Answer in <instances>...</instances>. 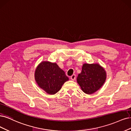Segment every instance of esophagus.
I'll return each mask as SVG.
<instances>
[{
	"instance_id": "obj_1",
	"label": "esophagus",
	"mask_w": 131,
	"mask_h": 131,
	"mask_svg": "<svg viewBox=\"0 0 131 131\" xmlns=\"http://www.w3.org/2000/svg\"><path fill=\"white\" fill-rule=\"evenodd\" d=\"M70 78H71V80H72V81H74V80H75V74L72 75L71 76Z\"/></svg>"
}]
</instances>
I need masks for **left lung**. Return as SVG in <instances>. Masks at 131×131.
<instances>
[{"label": "left lung", "mask_w": 131, "mask_h": 131, "mask_svg": "<svg viewBox=\"0 0 131 131\" xmlns=\"http://www.w3.org/2000/svg\"><path fill=\"white\" fill-rule=\"evenodd\" d=\"M106 77V72L99 64H84L77 81L84 93L92 94L102 87Z\"/></svg>", "instance_id": "8db88e82"}]
</instances>
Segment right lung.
Returning <instances> with one entry per match:
<instances>
[{
    "instance_id": "add662e5",
    "label": "right lung",
    "mask_w": 131,
    "mask_h": 131,
    "mask_svg": "<svg viewBox=\"0 0 131 131\" xmlns=\"http://www.w3.org/2000/svg\"><path fill=\"white\" fill-rule=\"evenodd\" d=\"M35 79L39 86L49 95L56 94L69 79L56 63L49 61H42L37 66Z\"/></svg>"
}]
</instances>
